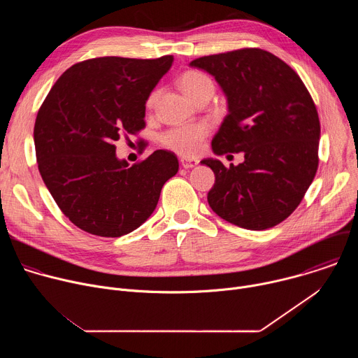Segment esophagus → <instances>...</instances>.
<instances>
[{
  "mask_svg": "<svg viewBox=\"0 0 358 358\" xmlns=\"http://www.w3.org/2000/svg\"><path fill=\"white\" fill-rule=\"evenodd\" d=\"M180 163H181V166H182L184 169H194V167L198 166L199 162H198V160H189V159H181Z\"/></svg>",
  "mask_w": 358,
  "mask_h": 358,
  "instance_id": "34e87169",
  "label": "esophagus"
}]
</instances>
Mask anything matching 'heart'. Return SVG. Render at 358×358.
<instances>
[{"label": "heart", "mask_w": 358, "mask_h": 358, "mask_svg": "<svg viewBox=\"0 0 358 358\" xmlns=\"http://www.w3.org/2000/svg\"><path fill=\"white\" fill-rule=\"evenodd\" d=\"M178 86L182 90V93L194 100L201 92L206 89H213V82L211 79L203 75L198 71H187L182 73L178 79ZM159 90H152L145 101L147 109H151L155 106L159 97ZM210 133V127L206 123H191L185 126H178L167 130L166 133L162 134L160 143L171 150L176 151L177 155L185 156V157H192L196 156L198 152L203 148V141H206V137Z\"/></svg>", "instance_id": "1"}]
</instances>
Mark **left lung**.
I'll return each mask as SVG.
<instances>
[{
  "label": "left lung",
  "instance_id": "1",
  "mask_svg": "<svg viewBox=\"0 0 358 358\" xmlns=\"http://www.w3.org/2000/svg\"><path fill=\"white\" fill-rule=\"evenodd\" d=\"M222 89L228 115L213 138L217 156L243 152L228 169L201 163L215 174L208 203L222 220L250 231L285 221L310 187L319 166L320 122L310 93L282 59L258 48L194 59Z\"/></svg>",
  "mask_w": 358,
  "mask_h": 358
}]
</instances>
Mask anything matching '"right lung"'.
Returning a JSON list of instances; mask_svg holds the SVG:
<instances>
[{
  "label": "right lung",
  "mask_w": 358,
  "mask_h": 358,
  "mask_svg": "<svg viewBox=\"0 0 358 358\" xmlns=\"http://www.w3.org/2000/svg\"><path fill=\"white\" fill-rule=\"evenodd\" d=\"M173 61L171 55L87 59L65 71L48 93L34 127L38 169L78 228L108 238L137 229L177 174L171 151L156 150L129 167L115 145L123 133L144 127L147 97Z\"/></svg>",
  "instance_id": "1"
}]
</instances>
